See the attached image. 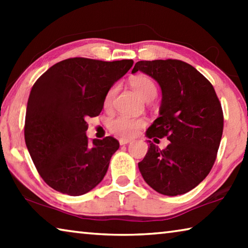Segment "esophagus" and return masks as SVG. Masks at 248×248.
<instances>
[{
    "instance_id": "34e87169",
    "label": "esophagus",
    "mask_w": 248,
    "mask_h": 248,
    "mask_svg": "<svg viewBox=\"0 0 248 248\" xmlns=\"http://www.w3.org/2000/svg\"><path fill=\"white\" fill-rule=\"evenodd\" d=\"M130 140H125V139H120L119 140V143H120V145H125V144H128V143H130Z\"/></svg>"
}]
</instances>
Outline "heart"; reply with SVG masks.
Segmentation results:
<instances>
[{
  "instance_id": "1",
  "label": "heart",
  "mask_w": 248,
  "mask_h": 248,
  "mask_svg": "<svg viewBox=\"0 0 248 248\" xmlns=\"http://www.w3.org/2000/svg\"><path fill=\"white\" fill-rule=\"evenodd\" d=\"M130 85H131L134 92L140 96V97L150 102L157 94V85L152 78L144 74L134 75L130 78ZM117 93V85H112L107 91L104 97V108L109 109L111 107L112 102ZM144 120L141 118H132L124 115H120L115 117L114 119L109 121V129L112 133L117 134L121 138H132L139 132L141 128L144 127Z\"/></svg>"
}]
</instances>
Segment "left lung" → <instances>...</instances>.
I'll list each match as a JSON object with an SVG mask.
<instances>
[{"label": "left lung", "instance_id": "8db88e82", "mask_svg": "<svg viewBox=\"0 0 248 248\" xmlns=\"http://www.w3.org/2000/svg\"><path fill=\"white\" fill-rule=\"evenodd\" d=\"M141 71L158 83L162 104L150 125L149 139L166 137L164 150L150 142L139 170L145 183L165 196L183 195L207 177L215 164L223 132V111L212 84L180 60L139 61Z\"/></svg>", "mask_w": 248, "mask_h": 248}]
</instances>
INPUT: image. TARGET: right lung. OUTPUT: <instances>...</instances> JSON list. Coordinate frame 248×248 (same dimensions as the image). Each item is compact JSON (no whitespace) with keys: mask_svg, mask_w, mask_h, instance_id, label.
<instances>
[{"mask_svg":"<svg viewBox=\"0 0 248 248\" xmlns=\"http://www.w3.org/2000/svg\"><path fill=\"white\" fill-rule=\"evenodd\" d=\"M132 60L71 58L49 68L29 94L25 142L45 183L69 196L91 191L106 175L119 142L86 137V119L100 114L107 91L128 72Z\"/></svg>","mask_w":248,"mask_h":248,"instance_id":"1","label":"right lung"}]
</instances>
